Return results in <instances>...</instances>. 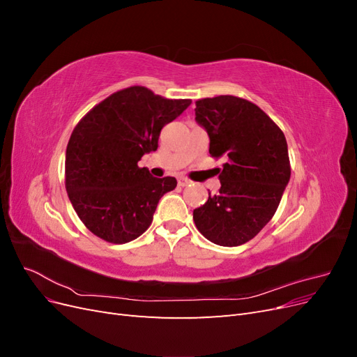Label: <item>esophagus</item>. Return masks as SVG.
Masks as SVG:
<instances>
[{
    "label": "esophagus",
    "instance_id": "obj_1",
    "mask_svg": "<svg viewBox=\"0 0 357 357\" xmlns=\"http://www.w3.org/2000/svg\"><path fill=\"white\" fill-rule=\"evenodd\" d=\"M177 183H178V186H188V185H190V180L189 178H186V177H183V176H180V177H177Z\"/></svg>",
    "mask_w": 357,
    "mask_h": 357
}]
</instances>
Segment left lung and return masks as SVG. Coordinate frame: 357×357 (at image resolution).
Wrapping results in <instances>:
<instances>
[{"label":"left lung","mask_w":357,"mask_h":357,"mask_svg":"<svg viewBox=\"0 0 357 357\" xmlns=\"http://www.w3.org/2000/svg\"><path fill=\"white\" fill-rule=\"evenodd\" d=\"M195 121L210 137L213 158H226L219 195L193 210V222L208 241L241 245L273 219L290 178L286 137L271 117L232 95L198 100Z\"/></svg>","instance_id":"8db88e82"}]
</instances>
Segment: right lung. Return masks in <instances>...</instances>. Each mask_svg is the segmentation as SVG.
<instances>
[{"instance_id": "right-lung-1", "label": "right lung", "mask_w": 357, "mask_h": 357, "mask_svg": "<svg viewBox=\"0 0 357 357\" xmlns=\"http://www.w3.org/2000/svg\"><path fill=\"white\" fill-rule=\"evenodd\" d=\"M190 102L131 86L96 104L75 125L66 155V189L93 235L125 244L152 225L159 199L176 189L177 180L150 176L138 160L155 152L160 129Z\"/></svg>"}]
</instances>
